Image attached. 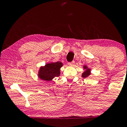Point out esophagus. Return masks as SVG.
<instances>
[{"label":"esophagus","instance_id":"1","mask_svg":"<svg viewBox=\"0 0 127 127\" xmlns=\"http://www.w3.org/2000/svg\"><path fill=\"white\" fill-rule=\"evenodd\" d=\"M68 64L69 65H73L74 64H75V62H74V61H73V62H69L68 63Z\"/></svg>","mask_w":127,"mask_h":127}]
</instances>
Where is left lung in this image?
I'll return each mask as SVG.
<instances>
[{"mask_svg": "<svg viewBox=\"0 0 127 127\" xmlns=\"http://www.w3.org/2000/svg\"><path fill=\"white\" fill-rule=\"evenodd\" d=\"M84 68H87V67L84 66ZM90 69H88L87 71H85V72H84L82 73V77L83 78H87V76H88L90 75V72H89Z\"/></svg>", "mask_w": 127, "mask_h": 127, "instance_id": "8db88e82", "label": "left lung"}]
</instances>
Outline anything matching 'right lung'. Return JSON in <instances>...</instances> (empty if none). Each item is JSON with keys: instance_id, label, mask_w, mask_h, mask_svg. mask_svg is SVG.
Wrapping results in <instances>:
<instances>
[{"instance_id": "1", "label": "right lung", "mask_w": 127, "mask_h": 127, "mask_svg": "<svg viewBox=\"0 0 127 127\" xmlns=\"http://www.w3.org/2000/svg\"><path fill=\"white\" fill-rule=\"evenodd\" d=\"M62 65V63L56 62L48 64L45 66L42 67L39 72V78L44 81H49L55 77H59L60 74V69Z\"/></svg>"}]
</instances>
